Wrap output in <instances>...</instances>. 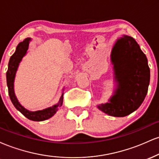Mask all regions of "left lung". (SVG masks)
Masks as SVG:
<instances>
[{"mask_svg":"<svg viewBox=\"0 0 159 159\" xmlns=\"http://www.w3.org/2000/svg\"><path fill=\"white\" fill-rule=\"evenodd\" d=\"M117 88L108 102L98 108L113 116H125L140 106L150 79L147 58L135 39L123 35L116 40L111 54Z\"/></svg>","mask_w":159,"mask_h":159,"instance_id":"left-lung-1","label":"left lung"}]
</instances>
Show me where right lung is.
<instances>
[{"mask_svg": "<svg viewBox=\"0 0 159 159\" xmlns=\"http://www.w3.org/2000/svg\"><path fill=\"white\" fill-rule=\"evenodd\" d=\"M30 41V38H26L24 39V41L19 43L16 47L15 53L11 56L10 61H9L8 69L7 72V87H8L9 96H10L11 101L16 108L19 110L24 116H26L27 119L33 120V121H43V120L49 119L56 114L58 107H61L63 104V93L62 94L59 102L57 105L42 111H30L25 108L19 102L15 95V92H14V80H15L16 71L19 67V63L21 62L23 57L26 54L27 49H28Z\"/></svg>", "mask_w": 159, "mask_h": 159, "instance_id": "right-lung-1", "label": "right lung"}]
</instances>
